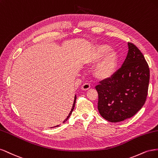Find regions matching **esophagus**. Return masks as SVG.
Listing matches in <instances>:
<instances>
[{
  "label": "esophagus",
  "mask_w": 158,
  "mask_h": 158,
  "mask_svg": "<svg viewBox=\"0 0 158 158\" xmlns=\"http://www.w3.org/2000/svg\"><path fill=\"white\" fill-rule=\"evenodd\" d=\"M90 88V85L88 83H84L82 86H81V89H82V90H88Z\"/></svg>",
  "instance_id": "obj_1"
}]
</instances>
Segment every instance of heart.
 I'll return each instance as SVG.
<instances>
[{"mask_svg": "<svg viewBox=\"0 0 158 158\" xmlns=\"http://www.w3.org/2000/svg\"><path fill=\"white\" fill-rule=\"evenodd\" d=\"M111 50L112 49L108 46L99 45L86 58V62L89 64L98 62L93 69V74L96 79H109L116 73L119 65V56L115 51Z\"/></svg>", "mask_w": 158, "mask_h": 158, "instance_id": "heart-1", "label": "heart"}]
</instances>
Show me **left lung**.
Listing matches in <instances>:
<instances>
[{
	"label": "left lung",
	"instance_id": "1",
	"mask_svg": "<svg viewBox=\"0 0 158 158\" xmlns=\"http://www.w3.org/2000/svg\"><path fill=\"white\" fill-rule=\"evenodd\" d=\"M126 59L112 77L96 86L98 110L107 121L116 123L135 115L144 104L148 90L150 69L144 55L128 43Z\"/></svg>",
	"mask_w": 158,
	"mask_h": 158
}]
</instances>
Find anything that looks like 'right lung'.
Here are the masks:
<instances>
[{"label":"right lung","mask_w":158,"mask_h":158,"mask_svg":"<svg viewBox=\"0 0 158 158\" xmlns=\"http://www.w3.org/2000/svg\"><path fill=\"white\" fill-rule=\"evenodd\" d=\"M76 98H77V96H76V95H75V98H74V102H73V106H72V110H71V111H70V113L69 114V115H68V116L67 117V118H66L64 121V123H65V122L67 121L68 119H69V118L70 117V115H71V114H72V111H73V109H74V108H75V102H76ZM58 126H60V125H56V127H58Z\"/></svg>","instance_id":"right-lung-1"}]
</instances>
